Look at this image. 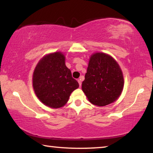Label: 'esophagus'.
I'll return each mask as SVG.
<instances>
[{
	"instance_id": "34e87169",
	"label": "esophagus",
	"mask_w": 153,
	"mask_h": 153,
	"mask_svg": "<svg viewBox=\"0 0 153 153\" xmlns=\"http://www.w3.org/2000/svg\"><path fill=\"white\" fill-rule=\"evenodd\" d=\"M82 78H79L78 80H77V81H78V83H79V87L81 86V85H82Z\"/></svg>"
}]
</instances>
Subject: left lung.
Segmentation results:
<instances>
[{"instance_id": "8db88e82", "label": "left lung", "mask_w": 153, "mask_h": 153, "mask_svg": "<svg viewBox=\"0 0 153 153\" xmlns=\"http://www.w3.org/2000/svg\"><path fill=\"white\" fill-rule=\"evenodd\" d=\"M123 84L122 71L112 56L103 53L91 55L82 88L92 104L102 107L115 102Z\"/></svg>"}]
</instances>
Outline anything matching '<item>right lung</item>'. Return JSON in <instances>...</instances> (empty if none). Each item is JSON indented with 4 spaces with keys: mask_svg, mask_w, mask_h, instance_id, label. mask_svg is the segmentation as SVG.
Masks as SVG:
<instances>
[{
    "mask_svg": "<svg viewBox=\"0 0 153 153\" xmlns=\"http://www.w3.org/2000/svg\"><path fill=\"white\" fill-rule=\"evenodd\" d=\"M61 52L51 53L41 59L33 74V88L41 102L53 108L63 107L71 93L79 87L65 63Z\"/></svg>",
    "mask_w": 153,
    "mask_h": 153,
    "instance_id": "obj_1",
    "label": "right lung"
}]
</instances>
